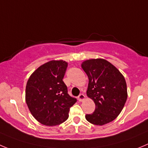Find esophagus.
I'll use <instances>...</instances> for the list:
<instances>
[{"mask_svg":"<svg viewBox=\"0 0 148 148\" xmlns=\"http://www.w3.org/2000/svg\"><path fill=\"white\" fill-rule=\"evenodd\" d=\"M85 99V96L84 94H82V93L78 96V100L79 101H84Z\"/></svg>","mask_w":148,"mask_h":148,"instance_id":"esophagus-1","label":"esophagus"}]
</instances>
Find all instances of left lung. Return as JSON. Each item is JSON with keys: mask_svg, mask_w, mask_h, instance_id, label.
Returning <instances> with one entry per match:
<instances>
[{"mask_svg": "<svg viewBox=\"0 0 148 148\" xmlns=\"http://www.w3.org/2000/svg\"><path fill=\"white\" fill-rule=\"evenodd\" d=\"M81 66L89 79L87 96L96 104L94 112L86 114L85 118L96 125L112 122L121 112L128 97L123 75L102 58L86 60Z\"/></svg>", "mask_w": 148, "mask_h": 148, "instance_id": "8db88e82", "label": "left lung"}]
</instances>
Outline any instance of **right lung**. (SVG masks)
<instances>
[{
  "mask_svg": "<svg viewBox=\"0 0 148 148\" xmlns=\"http://www.w3.org/2000/svg\"><path fill=\"white\" fill-rule=\"evenodd\" d=\"M68 66L64 60H50L30 76L25 89V101L34 118L45 125L61 124L69 118L70 107L77 99L68 94L63 79Z\"/></svg>",
  "mask_w": 148,
  "mask_h": 148,
  "instance_id": "add662e5",
  "label": "right lung"
}]
</instances>
